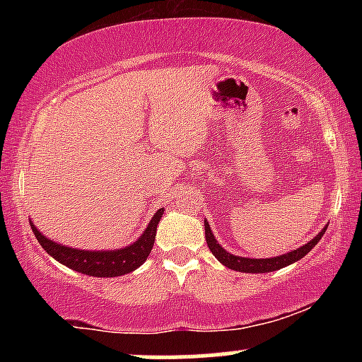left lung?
I'll return each instance as SVG.
<instances>
[{"label": "left lung", "mask_w": 362, "mask_h": 362, "mask_svg": "<svg viewBox=\"0 0 362 362\" xmlns=\"http://www.w3.org/2000/svg\"><path fill=\"white\" fill-rule=\"evenodd\" d=\"M204 228H206L207 247H209V250L213 252V255L216 257V259L221 262L223 265H226V267L233 269V271L250 272V274L272 272V271H277V269L286 267V265L293 264V262L303 259V257H305L306 253H308L311 248H313L315 245L320 242V238H322L323 233H325V230H327V228H323V230L320 231V233L315 236L310 243L303 245V247L298 248V250L284 253V255L274 257V259H245V257L231 255V253H228L226 250H224L221 245L216 242L213 231H211V226L207 221H204Z\"/></svg>", "instance_id": "obj_1"}]
</instances>
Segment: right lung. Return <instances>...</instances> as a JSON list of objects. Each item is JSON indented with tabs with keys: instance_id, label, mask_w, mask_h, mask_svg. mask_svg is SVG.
I'll use <instances>...</instances> for the list:
<instances>
[{
	"instance_id": "add662e5",
	"label": "right lung",
	"mask_w": 362,
	"mask_h": 362,
	"mask_svg": "<svg viewBox=\"0 0 362 362\" xmlns=\"http://www.w3.org/2000/svg\"><path fill=\"white\" fill-rule=\"evenodd\" d=\"M161 214H163V209H158V213L153 216V219L149 221L148 228L144 230V233L141 235L138 242L129 245V247L122 248V250L114 252H90L64 247V245H59L45 238L32 221L30 226L35 238L39 240L40 245H42L44 250L47 252L52 259L64 264L66 267L93 277H117L124 276V274L127 272H132L148 259L149 252H151L153 248V243H155L156 224L160 223Z\"/></svg>"
}]
</instances>
